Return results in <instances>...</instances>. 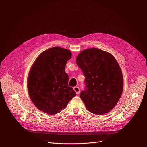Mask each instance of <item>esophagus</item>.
Returning <instances> with one entry per match:
<instances>
[{"label": "esophagus", "instance_id": "esophagus-1", "mask_svg": "<svg viewBox=\"0 0 147 147\" xmlns=\"http://www.w3.org/2000/svg\"><path fill=\"white\" fill-rule=\"evenodd\" d=\"M73 89H74V91L76 92V93L77 95H78V94H80V88H79V87H74L73 88Z\"/></svg>", "mask_w": 147, "mask_h": 147}]
</instances>
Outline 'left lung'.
<instances>
[{
	"label": "left lung",
	"mask_w": 147,
	"mask_h": 147,
	"mask_svg": "<svg viewBox=\"0 0 147 147\" xmlns=\"http://www.w3.org/2000/svg\"><path fill=\"white\" fill-rule=\"evenodd\" d=\"M76 63L86 77V89L80 98L90 112H109L119 100L123 88L121 69L114 56L98 48L81 51Z\"/></svg>",
	"instance_id": "left-lung-1"
}]
</instances>
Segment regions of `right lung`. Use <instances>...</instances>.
<instances>
[{
  "label": "right lung",
  "mask_w": 147,
  "mask_h": 147,
  "mask_svg": "<svg viewBox=\"0 0 147 147\" xmlns=\"http://www.w3.org/2000/svg\"><path fill=\"white\" fill-rule=\"evenodd\" d=\"M71 52L55 47L42 52L32 65L28 77L30 97L35 107L49 115L59 113L76 95L69 86L65 71Z\"/></svg>",
  "instance_id": "obj_1"
}]
</instances>
